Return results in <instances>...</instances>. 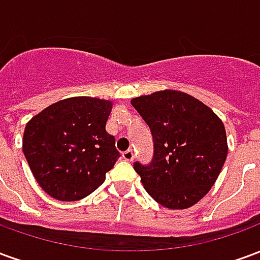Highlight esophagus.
I'll list each match as a JSON object with an SVG mask.
<instances>
[{
	"label": "esophagus",
	"instance_id": "esophagus-1",
	"mask_svg": "<svg viewBox=\"0 0 260 260\" xmlns=\"http://www.w3.org/2000/svg\"><path fill=\"white\" fill-rule=\"evenodd\" d=\"M122 158L126 160V161H132V160H134V152H132V149L125 150V152L122 153Z\"/></svg>",
	"mask_w": 260,
	"mask_h": 260
}]
</instances>
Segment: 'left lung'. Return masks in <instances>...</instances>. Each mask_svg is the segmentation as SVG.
Wrapping results in <instances>:
<instances>
[{
  "mask_svg": "<svg viewBox=\"0 0 260 260\" xmlns=\"http://www.w3.org/2000/svg\"><path fill=\"white\" fill-rule=\"evenodd\" d=\"M131 103L154 143L152 163L134 164L146 192L167 209L193 206L214 185L227 157L223 121L184 91L166 89Z\"/></svg>",
  "mask_w": 260,
  "mask_h": 260,
  "instance_id": "1",
  "label": "left lung"
}]
</instances>
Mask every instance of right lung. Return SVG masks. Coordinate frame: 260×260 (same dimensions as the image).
Returning <instances> with one entry per match:
<instances>
[{"label":"right lung","mask_w":260,"mask_h":260,"mask_svg":"<svg viewBox=\"0 0 260 260\" xmlns=\"http://www.w3.org/2000/svg\"><path fill=\"white\" fill-rule=\"evenodd\" d=\"M113 103L69 97L54 103L26 124L23 153L43 191L62 202L96 191L118 160L106 124Z\"/></svg>","instance_id":"right-lung-1"}]
</instances>
